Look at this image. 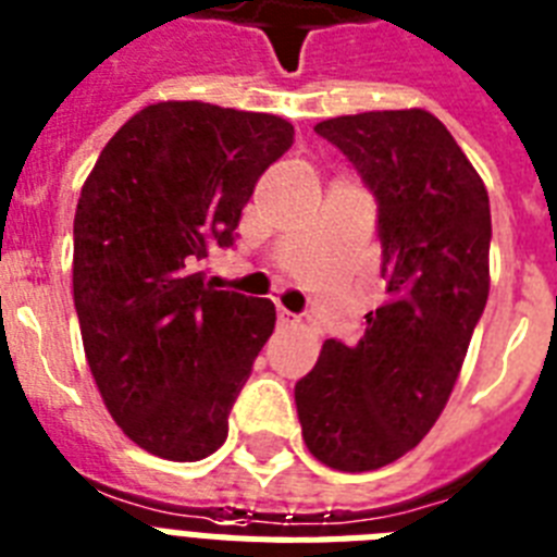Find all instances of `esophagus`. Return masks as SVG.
<instances>
[{
	"mask_svg": "<svg viewBox=\"0 0 557 557\" xmlns=\"http://www.w3.org/2000/svg\"><path fill=\"white\" fill-rule=\"evenodd\" d=\"M277 320H280V325H286V329H294V325H300V318H297V314H292V311H286V309L277 311Z\"/></svg>",
	"mask_w": 557,
	"mask_h": 557,
	"instance_id": "esophagus-1",
	"label": "esophagus"
}]
</instances>
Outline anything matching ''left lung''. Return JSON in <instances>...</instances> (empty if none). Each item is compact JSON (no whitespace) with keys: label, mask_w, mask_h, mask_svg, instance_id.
<instances>
[{"label":"left lung","mask_w":557,"mask_h":557,"mask_svg":"<svg viewBox=\"0 0 557 557\" xmlns=\"http://www.w3.org/2000/svg\"><path fill=\"white\" fill-rule=\"evenodd\" d=\"M314 131L377 197L388 297L355 346L323 343L294 400L320 463L372 472L426 437L458 381L490 297V194L423 108L334 116Z\"/></svg>","instance_id":"left-lung-1"}]
</instances>
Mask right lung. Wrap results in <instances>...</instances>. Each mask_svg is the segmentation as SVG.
<instances>
[{
  "instance_id": "1",
  "label": "right lung",
  "mask_w": 557,
  "mask_h": 557,
  "mask_svg": "<svg viewBox=\"0 0 557 557\" xmlns=\"http://www.w3.org/2000/svg\"><path fill=\"white\" fill-rule=\"evenodd\" d=\"M283 116L157 102L99 153L76 202L74 306L85 357L116 426L157 458H208L274 332V302L216 292L197 263L234 228L271 162Z\"/></svg>"
}]
</instances>
